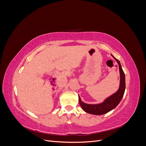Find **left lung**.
Masks as SVG:
<instances>
[{
	"label": "left lung",
	"instance_id": "obj_1",
	"mask_svg": "<svg viewBox=\"0 0 146 146\" xmlns=\"http://www.w3.org/2000/svg\"><path fill=\"white\" fill-rule=\"evenodd\" d=\"M114 59L116 60L119 64L121 76L120 86H119L118 91L116 93L109 97L103 103L98 105H90L85 104L81 100L80 97H79V103H80L82 108L85 112L92 114H96V115H101V114H105L116 107V106L119 104L122 99L125 90V74L123 71L119 61L115 58H114Z\"/></svg>",
	"mask_w": 146,
	"mask_h": 146
}]
</instances>
